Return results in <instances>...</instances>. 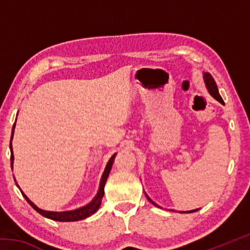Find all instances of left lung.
I'll return each instance as SVG.
<instances>
[{"label": "left lung", "instance_id": "1", "mask_svg": "<svg viewBox=\"0 0 250 250\" xmlns=\"http://www.w3.org/2000/svg\"><path fill=\"white\" fill-rule=\"evenodd\" d=\"M204 80H205L206 87H207V89H208L209 94H210L211 96H213L215 99L218 100L219 103H221V104H224V101H223V99H222V97H221V95H219V92H218L217 84H216V83H215L214 78L211 77V75H210L209 73H205V74H204ZM146 197H147V196H146ZM147 198H149V197H147ZM149 201H150L153 205L158 206V205L155 204V203H154L153 201H151L150 198H149ZM191 211H194V210H189V211H188V213H191ZM182 213H183V211H182Z\"/></svg>", "mask_w": 250, "mask_h": 250}]
</instances>
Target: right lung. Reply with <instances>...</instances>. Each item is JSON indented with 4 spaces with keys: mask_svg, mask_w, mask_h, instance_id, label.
<instances>
[{
    "mask_svg": "<svg viewBox=\"0 0 250 250\" xmlns=\"http://www.w3.org/2000/svg\"><path fill=\"white\" fill-rule=\"evenodd\" d=\"M14 128H15V124L13 125V130H12V137H11V142H10V147H11V167H13V160H14V155H13V150H12V139H13V133H14ZM116 154H113L111 158H110L109 162L107 164V167L104 168V172L103 174V177H101V182H100V186H99V191L97 196L92 200L91 203L89 204L82 207V208L75 209V210H69V211H48V210H43L37 207L35 204L28 200L27 196L22 192L23 196L25 197V200L28 202V204L31 205L34 209L36 211H39L41 215L43 216L53 219V221H58V222H75V221H80V219H83L86 217H89L90 215H92L95 211L99 208L100 203L103 201L104 194V184L107 182V179L109 176L110 170H111L113 160H115Z\"/></svg>",
    "mask_w": 250,
    "mask_h": 250,
    "instance_id": "obj_1",
    "label": "right lung"
}]
</instances>
